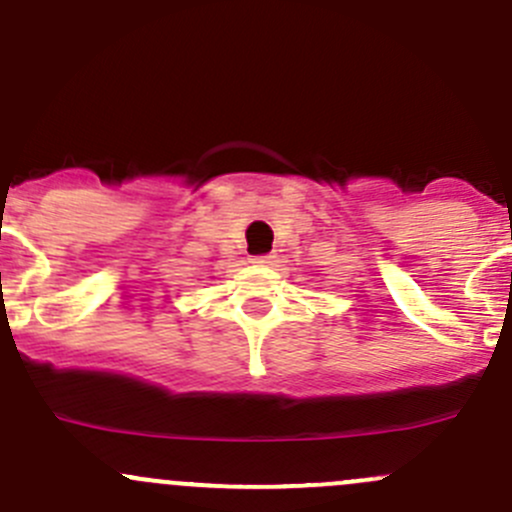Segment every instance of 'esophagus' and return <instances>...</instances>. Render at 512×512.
I'll return each mask as SVG.
<instances>
[{
  "mask_svg": "<svg viewBox=\"0 0 512 512\" xmlns=\"http://www.w3.org/2000/svg\"><path fill=\"white\" fill-rule=\"evenodd\" d=\"M272 255H255L252 257V265H270Z\"/></svg>",
  "mask_w": 512,
  "mask_h": 512,
  "instance_id": "1",
  "label": "esophagus"
}]
</instances>
